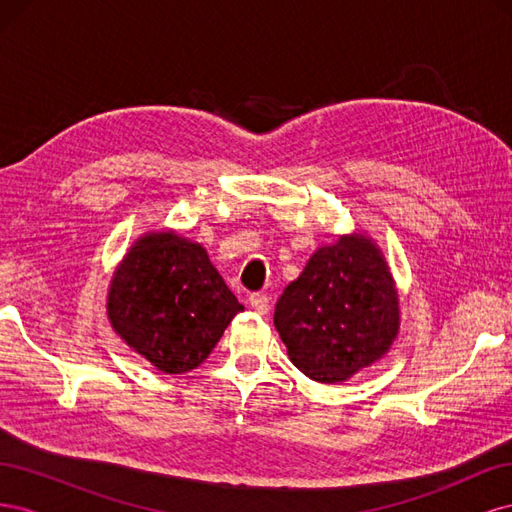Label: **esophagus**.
Here are the masks:
<instances>
[{
    "label": "esophagus",
    "mask_w": 512,
    "mask_h": 512,
    "mask_svg": "<svg viewBox=\"0 0 512 512\" xmlns=\"http://www.w3.org/2000/svg\"><path fill=\"white\" fill-rule=\"evenodd\" d=\"M250 307L254 309L256 314H267L269 312V297L262 292H254L250 294Z\"/></svg>",
    "instance_id": "34e87169"
}]
</instances>
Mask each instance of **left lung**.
<instances>
[{"mask_svg": "<svg viewBox=\"0 0 512 512\" xmlns=\"http://www.w3.org/2000/svg\"><path fill=\"white\" fill-rule=\"evenodd\" d=\"M290 361L316 382H342L378 361L399 327L393 277L378 247L342 237L320 247L275 305Z\"/></svg>", "mask_w": 512, "mask_h": 512, "instance_id": "obj_1", "label": "left lung"}]
</instances>
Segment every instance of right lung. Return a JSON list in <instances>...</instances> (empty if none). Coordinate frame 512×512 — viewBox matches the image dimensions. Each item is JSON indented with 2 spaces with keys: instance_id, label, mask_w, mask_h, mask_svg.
I'll return each mask as SVG.
<instances>
[{
  "instance_id": "1",
  "label": "right lung",
  "mask_w": 512,
  "mask_h": 512,
  "mask_svg": "<svg viewBox=\"0 0 512 512\" xmlns=\"http://www.w3.org/2000/svg\"><path fill=\"white\" fill-rule=\"evenodd\" d=\"M241 309L203 247L175 232L138 241L108 292L113 329L164 374L203 363Z\"/></svg>"
}]
</instances>
